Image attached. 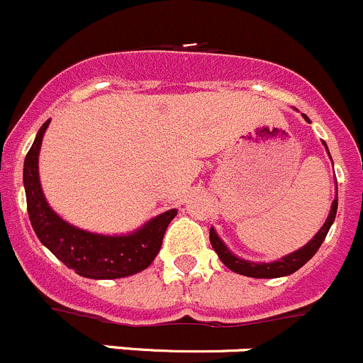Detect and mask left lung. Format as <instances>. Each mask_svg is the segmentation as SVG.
I'll list each match as a JSON object with an SVG mask.
<instances>
[{
    "mask_svg": "<svg viewBox=\"0 0 363 363\" xmlns=\"http://www.w3.org/2000/svg\"><path fill=\"white\" fill-rule=\"evenodd\" d=\"M303 118L307 122H311L308 121L307 115H303ZM323 145H325L326 152H328V147H326L325 142H323ZM328 156H330V152H328ZM330 160H332V156H330ZM335 182H337V179H335ZM337 206H339V196H337V186H335V199H333V202H332V209H330L328 218H326V221L323 223V227L318 230V234H315L314 238H312L305 246L294 250L293 253H287V255L273 260V262H253V260H246V259H242V257H238L235 253H232L230 250L227 248V245L221 241V238L218 235V232L214 230L213 227H211V230H209L211 245H213L214 252L218 253V257H220L221 262H223L230 271L238 273V275L252 277V279H280V277L293 275L294 271H298L301 266H305V264H307L308 260L315 255V252L319 250V246L323 245V241H325L330 227H332L333 221H335Z\"/></svg>",
    "mask_w": 363,
    "mask_h": 363,
    "instance_id": "obj_1",
    "label": "left lung"
}]
</instances>
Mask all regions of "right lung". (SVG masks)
Segmentation results:
<instances>
[{
	"instance_id": "add662e5",
	"label": "right lung",
	"mask_w": 363,
	"mask_h": 363,
	"mask_svg": "<svg viewBox=\"0 0 363 363\" xmlns=\"http://www.w3.org/2000/svg\"><path fill=\"white\" fill-rule=\"evenodd\" d=\"M49 122L38 129L24 160L23 182L28 216L42 245L79 277L94 280L124 279L147 269L161 250L163 235L177 209L164 211L129 234H97L60 218L45 200L38 177V154Z\"/></svg>"
}]
</instances>
